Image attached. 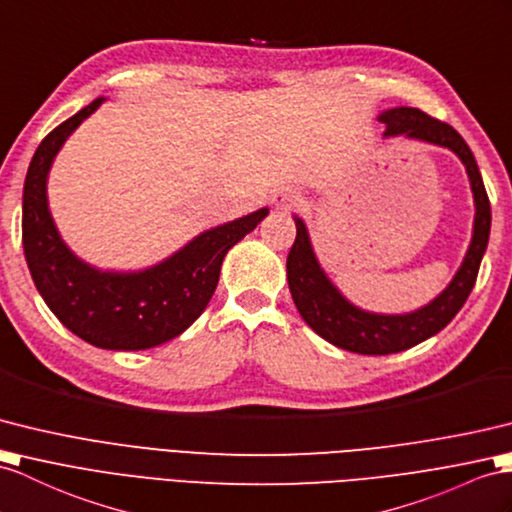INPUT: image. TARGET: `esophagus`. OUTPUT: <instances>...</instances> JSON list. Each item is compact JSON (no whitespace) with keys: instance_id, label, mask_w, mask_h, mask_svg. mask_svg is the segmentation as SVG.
I'll use <instances>...</instances> for the list:
<instances>
[{"instance_id":"34e87169","label":"esophagus","mask_w":512,"mask_h":512,"mask_svg":"<svg viewBox=\"0 0 512 512\" xmlns=\"http://www.w3.org/2000/svg\"><path fill=\"white\" fill-rule=\"evenodd\" d=\"M297 195H293L291 191H278L276 195H273V206H276L278 210H282V213H289V210H293L297 206Z\"/></svg>"}]
</instances>
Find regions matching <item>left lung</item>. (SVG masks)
<instances>
[{
  "label": "left lung",
  "mask_w": 512,
  "mask_h": 512,
  "mask_svg": "<svg viewBox=\"0 0 512 512\" xmlns=\"http://www.w3.org/2000/svg\"><path fill=\"white\" fill-rule=\"evenodd\" d=\"M378 119L386 126L384 136H406V139L447 147L454 152L467 169L476 217H473V234L467 254L452 282L430 304L406 315H380L354 306L321 269L306 223L297 215L293 217L297 234L289 258H286V280H289L299 315L321 339L341 347V350L367 356L404 352L441 332L467 302L473 284H476L491 232L489 195L484 191L476 158L463 136L419 108H391L384 110Z\"/></svg>",
  "instance_id": "8db88e82"
}]
</instances>
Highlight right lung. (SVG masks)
<instances>
[{
	"label": "right lung",
	"instance_id": "add662e5",
	"mask_svg": "<svg viewBox=\"0 0 512 512\" xmlns=\"http://www.w3.org/2000/svg\"><path fill=\"white\" fill-rule=\"evenodd\" d=\"M102 104L104 97H97L62 121L34 152L23 184V252L36 289L62 326L102 350H149L176 339L204 313L228 249L269 208L197 234L176 254L141 271H102L84 263L60 239L47 204V176L60 147Z\"/></svg>",
	"mask_w": 512,
	"mask_h": 512
}]
</instances>
